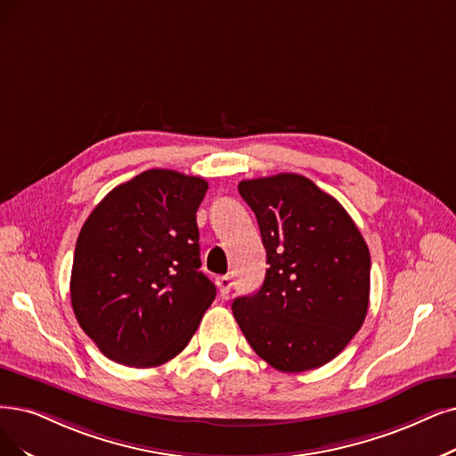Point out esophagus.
<instances>
[{
    "mask_svg": "<svg viewBox=\"0 0 456 456\" xmlns=\"http://www.w3.org/2000/svg\"><path fill=\"white\" fill-rule=\"evenodd\" d=\"M215 284H216L218 291H221V296H228L232 286H233V281H232V277H228V275H226V277H216Z\"/></svg>",
    "mask_w": 456,
    "mask_h": 456,
    "instance_id": "1",
    "label": "esophagus"
}]
</instances>
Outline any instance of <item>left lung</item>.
Instances as JSON below:
<instances>
[{"mask_svg":"<svg viewBox=\"0 0 456 456\" xmlns=\"http://www.w3.org/2000/svg\"><path fill=\"white\" fill-rule=\"evenodd\" d=\"M267 271L256 294L232 303L250 348L281 372L335 359L369 311L370 252L352 216L299 174L245 179Z\"/></svg>","mask_w":456,"mask_h":456,"instance_id":"1","label":"left lung"}]
</instances>
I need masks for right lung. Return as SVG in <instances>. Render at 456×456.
Instances as JSON below:
<instances>
[{
	"label": "right lung",
	"mask_w": 456,
	"mask_h": 456,
	"mask_svg": "<svg viewBox=\"0 0 456 456\" xmlns=\"http://www.w3.org/2000/svg\"><path fill=\"white\" fill-rule=\"evenodd\" d=\"M208 181L148 170L108 192L77 240L70 303L84 333L119 365L174 359L213 303L198 271L196 211Z\"/></svg>",
	"instance_id": "right-lung-1"
}]
</instances>
